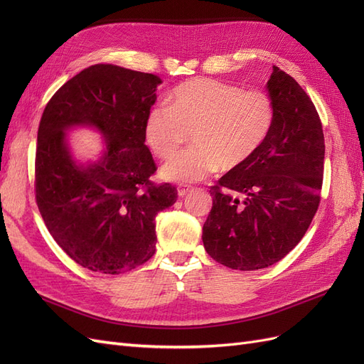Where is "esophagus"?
Listing matches in <instances>:
<instances>
[{"mask_svg":"<svg viewBox=\"0 0 364 364\" xmlns=\"http://www.w3.org/2000/svg\"><path fill=\"white\" fill-rule=\"evenodd\" d=\"M190 190H191L190 186H179V188H178V194H179V197H183Z\"/></svg>","mask_w":364,"mask_h":364,"instance_id":"34e87169","label":"esophagus"}]
</instances>
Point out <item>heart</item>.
Instances as JSON below:
<instances>
[{
  "mask_svg": "<svg viewBox=\"0 0 364 364\" xmlns=\"http://www.w3.org/2000/svg\"><path fill=\"white\" fill-rule=\"evenodd\" d=\"M274 118L277 107L266 91L191 79L174 87L170 105L150 109L146 139L158 158L168 159L192 134L195 146L161 170L164 179L188 183L245 165L266 144Z\"/></svg>",
  "mask_w": 364,
  "mask_h": 364,
  "instance_id": "obj_1",
  "label": "heart"
}]
</instances>
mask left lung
<instances>
[{
    "instance_id": "left-lung-1",
    "label": "left lung",
    "mask_w": 364,
    "mask_h": 364,
    "mask_svg": "<svg viewBox=\"0 0 364 364\" xmlns=\"http://www.w3.org/2000/svg\"><path fill=\"white\" fill-rule=\"evenodd\" d=\"M277 118L255 156L211 186L203 225L208 255L235 270H258L299 243L321 203L325 138L311 98L273 67L267 82Z\"/></svg>"
}]
</instances>
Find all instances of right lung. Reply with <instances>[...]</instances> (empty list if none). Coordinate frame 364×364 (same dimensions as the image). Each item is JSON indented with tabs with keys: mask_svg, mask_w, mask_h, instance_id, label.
I'll use <instances>...</instances> for the list:
<instances>
[{
	"mask_svg": "<svg viewBox=\"0 0 364 364\" xmlns=\"http://www.w3.org/2000/svg\"><path fill=\"white\" fill-rule=\"evenodd\" d=\"M155 74L98 63L60 86L38 129L35 196L48 232L67 255L92 272L118 274L156 250L155 218L178 199L171 183L151 182L156 164L146 119L156 100ZM90 124L107 138L100 162L79 168L64 130Z\"/></svg>",
	"mask_w": 364,
	"mask_h": 364,
	"instance_id": "1",
	"label": "right lung"
}]
</instances>
